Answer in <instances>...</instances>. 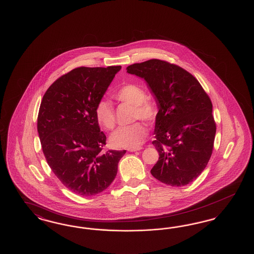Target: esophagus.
Wrapping results in <instances>:
<instances>
[{
	"label": "esophagus",
	"instance_id": "esophagus-1",
	"mask_svg": "<svg viewBox=\"0 0 254 254\" xmlns=\"http://www.w3.org/2000/svg\"><path fill=\"white\" fill-rule=\"evenodd\" d=\"M143 147H141V146H139V147H136V148H129L128 149V151H130V152H133V151H138V150H141Z\"/></svg>",
	"mask_w": 254,
	"mask_h": 254
}]
</instances>
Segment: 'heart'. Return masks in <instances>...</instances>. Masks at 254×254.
Returning <instances> with one entry per match:
<instances>
[{
  "mask_svg": "<svg viewBox=\"0 0 254 254\" xmlns=\"http://www.w3.org/2000/svg\"><path fill=\"white\" fill-rule=\"evenodd\" d=\"M115 99L134 106L133 119H142L143 121L152 122L157 114L154 104L145 100V90L134 84L123 85L114 94ZM95 115L98 123L107 129H112L116 119L114 109L108 100H100L95 108ZM147 130L142 123H134L130 126L124 127L113 133L110 137L112 145L116 147L136 148L145 141Z\"/></svg>",
  "mask_w": 254,
  "mask_h": 254,
  "instance_id": "1",
  "label": "heart"
}]
</instances>
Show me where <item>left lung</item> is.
Masks as SVG:
<instances>
[{
    "mask_svg": "<svg viewBox=\"0 0 254 254\" xmlns=\"http://www.w3.org/2000/svg\"><path fill=\"white\" fill-rule=\"evenodd\" d=\"M145 79L156 97L155 140L159 160L150 172L166 185L183 187L205 169L213 150L216 123L212 103L198 80L179 65L151 59L127 67Z\"/></svg>",
    "mask_w": 254,
    "mask_h": 254,
    "instance_id": "1",
    "label": "left lung"
}]
</instances>
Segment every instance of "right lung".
Returning a JSON list of instances; mask_svg holds the SVG:
<instances>
[{"instance_id":"1","label":"right lung","mask_w":254,"mask_h":254,"mask_svg":"<svg viewBox=\"0 0 254 254\" xmlns=\"http://www.w3.org/2000/svg\"><path fill=\"white\" fill-rule=\"evenodd\" d=\"M121 65L74 68L58 78L43 97L37 120L42 149L53 173L73 193L92 196L116 177L126 150L104 152L107 137L95 115Z\"/></svg>"}]
</instances>
